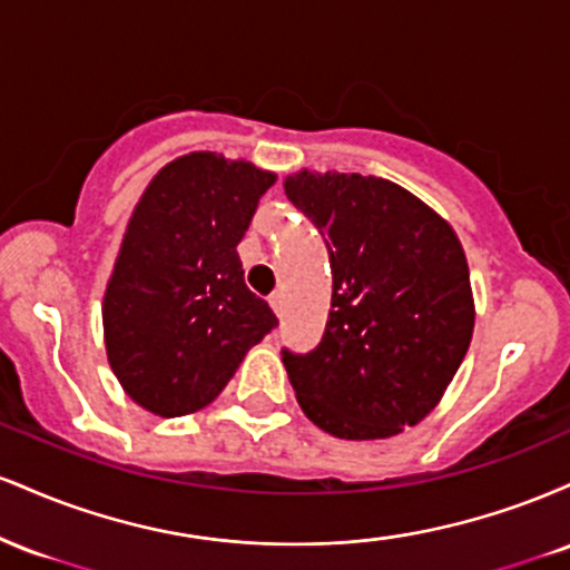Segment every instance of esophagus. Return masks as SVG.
Segmentation results:
<instances>
[{"label":"esophagus","instance_id":"1","mask_svg":"<svg viewBox=\"0 0 570 570\" xmlns=\"http://www.w3.org/2000/svg\"><path fill=\"white\" fill-rule=\"evenodd\" d=\"M271 307H273V311H276V316H284V294H281V292L273 294Z\"/></svg>","mask_w":570,"mask_h":570}]
</instances>
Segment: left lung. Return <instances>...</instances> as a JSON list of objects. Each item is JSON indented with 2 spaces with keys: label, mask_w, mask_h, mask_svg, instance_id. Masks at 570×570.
Masks as SVG:
<instances>
[{
  "label": "left lung",
  "mask_w": 570,
  "mask_h": 570,
  "mask_svg": "<svg viewBox=\"0 0 570 570\" xmlns=\"http://www.w3.org/2000/svg\"><path fill=\"white\" fill-rule=\"evenodd\" d=\"M289 198L322 233L332 307L322 343L281 348L299 407L340 440H383L434 410L474 330L461 240L394 181L299 171Z\"/></svg>",
  "instance_id": "left-lung-1"
}]
</instances>
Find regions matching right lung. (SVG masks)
Instances as JSON below:
<instances>
[{
    "instance_id": "right-lung-1",
    "label": "right lung",
    "mask_w": 570,
    "mask_h": 570,
    "mask_svg": "<svg viewBox=\"0 0 570 570\" xmlns=\"http://www.w3.org/2000/svg\"><path fill=\"white\" fill-rule=\"evenodd\" d=\"M276 176L193 153L149 181L104 297L117 381L163 417L206 407L278 318L244 284L235 246Z\"/></svg>"
}]
</instances>
